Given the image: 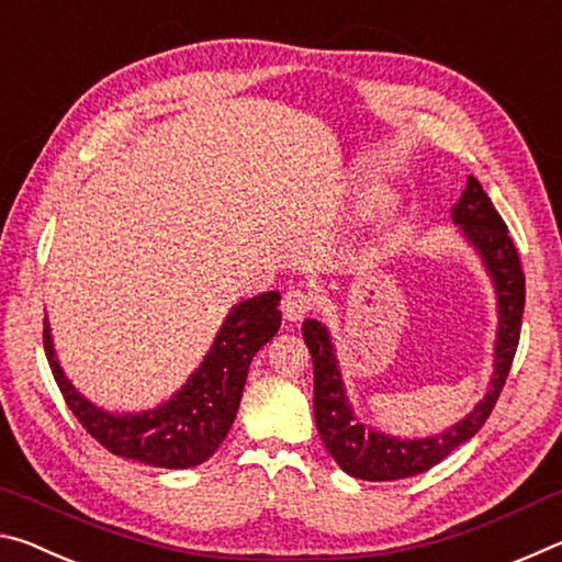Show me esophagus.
Returning <instances> with one entry per match:
<instances>
[{
    "label": "esophagus",
    "mask_w": 562,
    "mask_h": 562,
    "mask_svg": "<svg viewBox=\"0 0 562 562\" xmlns=\"http://www.w3.org/2000/svg\"><path fill=\"white\" fill-rule=\"evenodd\" d=\"M312 310V294L302 288H290L282 297V315L284 319L297 322Z\"/></svg>",
    "instance_id": "obj_1"
}]
</instances>
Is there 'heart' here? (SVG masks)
<instances>
[{"label":"heart","mask_w":562,"mask_h":562,"mask_svg":"<svg viewBox=\"0 0 562 562\" xmlns=\"http://www.w3.org/2000/svg\"><path fill=\"white\" fill-rule=\"evenodd\" d=\"M396 207V193L392 188H376L372 190V195L367 198L364 203V215L372 217V221H379V217H386Z\"/></svg>","instance_id":"heart-1"}]
</instances>
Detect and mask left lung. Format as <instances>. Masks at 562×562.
Instances as JSON below:
<instances>
[{"label": "left lung", "instance_id": "1", "mask_svg": "<svg viewBox=\"0 0 562 562\" xmlns=\"http://www.w3.org/2000/svg\"><path fill=\"white\" fill-rule=\"evenodd\" d=\"M451 215L453 223L461 227V235L486 265L498 300L491 386L483 402H479V406L465 414L459 424L449 426L443 434L426 436V439H398V436L367 429L351 412L327 327L317 319H304L302 325L304 345L315 364V422L319 439L331 459L339 463V469L355 479L396 481L429 471L431 465L443 461L451 451L479 434L506 384L520 339L522 307H526V278H522L518 250L503 217L473 176H469L461 201L453 205Z\"/></svg>", "mask_w": 562, "mask_h": 562}]
</instances>
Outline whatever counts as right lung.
I'll use <instances>...</instances> for the list:
<instances>
[{
  "label": "right lung",
  "mask_w": 562,
  "mask_h": 562,
  "mask_svg": "<svg viewBox=\"0 0 562 562\" xmlns=\"http://www.w3.org/2000/svg\"><path fill=\"white\" fill-rule=\"evenodd\" d=\"M280 292L237 302L217 329L211 351L180 392L150 412L111 414L76 392L54 355L44 319V349L66 406L103 449L156 469H193L211 459L231 431L258 349L280 329Z\"/></svg>",
  "instance_id": "add662e5"
}]
</instances>
